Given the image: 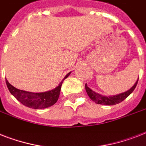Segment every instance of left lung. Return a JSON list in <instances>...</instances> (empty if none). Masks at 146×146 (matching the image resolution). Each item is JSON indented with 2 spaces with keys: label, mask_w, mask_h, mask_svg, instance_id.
<instances>
[{
  "label": "left lung",
  "mask_w": 146,
  "mask_h": 146,
  "mask_svg": "<svg viewBox=\"0 0 146 146\" xmlns=\"http://www.w3.org/2000/svg\"><path fill=\"white\" fill-rule=\"evenodd\" d=\"M138 80L139 79L136 80L135 84L129 90L122 92V93L113 95V96H102L101 94L94 92L92 89H90L87 86V84L85 85V88H86V91L88 96L94 102H96V104H104V105H114V104H119L120 102H123L133 92V90L136 87V85L138 83Z\"/></svg>",
  "instance_id": "1"
}]
</instances>
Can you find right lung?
<instances>
[{
    "label": "right lung",
    "instance_id": "add662e5",
    "mask_svg": "<svg viewBox=\"0 0 146 146\" xmlns=\"http://www.w3.org/2000/svg\"><path fill=\"white\" fill-rule=\"evenodd\" d=\"M70 73L71 72L67 73L54 89L43 92H31L20 90L13 86L7 80H6V83L12 96H14L23 105L33 109H44L52 106L57 102L60 96L62 83Z\"/></svg>",
    "mask_w": 146,
    "mask_h": 146
}]
</instances>
